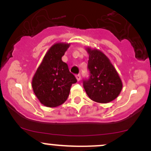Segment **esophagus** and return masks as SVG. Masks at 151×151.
<instances>
[{"instance_id":"34e87169","label":"esophagus","mask_w":151,"mask_h":151,"mask_svg":"<svg viewBox=\"0 0 151 151\" xmlns=\"http://www.w3.org/2000/svg\"><path fill=\"white\" fill-rule=\"evenodd\" d=\"M76 79H77V81H80V79H81V76H80V74H77V75H76Z\"/></svg>"}]
</instances>
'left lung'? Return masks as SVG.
Masks as SVG:
<instances>
[{
  "label": "left lung",
  "mask_w": 151,
  "mask_h": 151,
  "mask_svg": "<svg viewBox=\"0 0 151 151\" xmlns=\"http://www.w3.org/2000/svg\"><path fill=\"white\" fill-rule=\"evenodd\" d=\"M89 55L88 68L91 76L83 82L87 95L98 103H109L115 100L123 88L121 79L110 60L98 49L85 47Z\"/></svg>",
  "instance_id": "8db88e82"
}]
</instances>
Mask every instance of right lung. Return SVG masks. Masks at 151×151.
Segmentation results:
<instances>
[{
    "label": "right lung",
    "mask_w": 151,
    "mask_h": 151,
    "mask_svg": "<svg viewBox=\"0 0 151 151\" xmlns=\"http://www.w3.org/2000/svg\"><path fill=\"white\" fill-rule=\"evenodd\" d=\"M70 43L57 42L46 52L32 79L35 95L44 106L57 107L66 101L71 85L77 79L68 70L62 57Z\"/></svg>",
    "instance_id": "1"
}]
</instances>
